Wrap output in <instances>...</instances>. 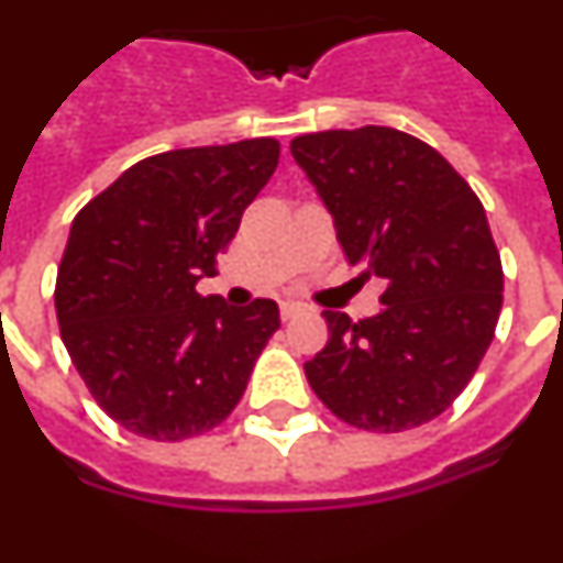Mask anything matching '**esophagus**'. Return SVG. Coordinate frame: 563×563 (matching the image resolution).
<instances>
[{
  "label": "esophagus",
  "mask_w": 563,
  "mask_h": 563,
  "mask_svg": "<svg viewBox=\"0 0 563 563\" xmlns=\"http://www.w3.org/2000/svg\"><path fill=\"white\" fill-rule=\"evenodd\" d=\"M298 312H305V305H298V301H282V321H290Z\"/></svg>",
  "instance_id": "esophagus-1"
}]
</instances>
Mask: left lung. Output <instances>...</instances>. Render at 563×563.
Segmentation results:
<instances>
[{
  "label": "left lung",
  "instance_id": "obj_1",
  "mask_svg": "<svg viewBox=\"0 0 563 563\" xmlns=\"http://www.w3.org/2000/svg\"><path fill=\"white\" fill-rule=\"evenodd\" d=\"M380 312L324 310L330 341L305 363L327 409L355 429H417L460 397L494 341L501 258L485 208L429 143L389 126L330 129L290 143Z\"/></svg>",
  "mask_w": 563,
  "mask_h": 563
}]
</instances>
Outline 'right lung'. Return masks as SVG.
I'll return each mask as SVG.
<instances>
[{"mask_svg":"<svg viewBox=\"0 0 563 563\" xmlns=\"http://www.w3.org/2000/svg\"><path fill=\"white\" fill-rule=\"evenodd\" d=\"M278 141L174 148L134 163L78 211L56 278L62 341L89 395L123 429L180 442L220 426L278 330V307L200 296Z\"/></svg>","mask_w":563,"mask_h":563,"instance_id":"add662e5","label":"right lung"}]
</instances>
